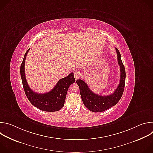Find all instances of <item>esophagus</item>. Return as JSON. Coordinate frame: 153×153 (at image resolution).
<instances>
[{
	"instance_id": "esophagus-1",
	"label": "esophagus",
	"mask_w": 153,
	"mask_h": 153,
	"mask_svg": "<svg viewBox=\"0 0 153 153\" xmlns=\"http://www.w3.org/2000/svg\"><path fill=\"white\" fill-rule=\"evenodd\" d=\"M74 76L75 79L77 80V79H78L80 77V74L79 72H75L74 74Z\"/></svg>"
}]
</instances>
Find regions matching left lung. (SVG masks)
<instances>
[{
  "instance_id": "left-lung-1",
  "label": "left lung",
  "mask_w": 153,
  "mask_h": 153,
  "mask_svg": "<svg viewBox=\"0 0 153 153\" xmlns=\"http://www.w3.org/2000/svg\"><path fill=\"white\" fill-rule=\"evenodd\" d=\"M118 63L120 66V82L113 93L108 96H101L93 93L84 80H76L79 85L82 102L84 105L92 112L99 113L104 111L114 106L120 99L125 88L126 73L124 65L122 62L120 53L116 48Z\"/></svg>"
}]
</instances>
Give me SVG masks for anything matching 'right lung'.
Segmentation results:
<instances>
[{"label":"right lung","mask_w":153,"mask_h":153,"mask_svg":"<svg viewBox=\"0 0 153 153\" xmlns=\"http://www.w3.org/2000/svg\"><path fill=\"white\" fill-rule=\"evenodd\" d=\"M29 50L30 48L25 54L20 65V76L25 94L31 104L40 110L57 111L63 106L68 88L75 82L74 74L71 73L68 76L60 79L54 88L48 93L39 94L33 91L28 85L25 74V61Z\"/></svg>","instance_id":"obj_1"}]
</instances>
